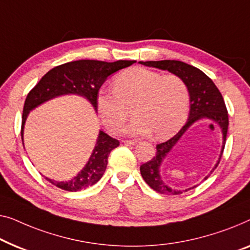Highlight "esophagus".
Segmentation results:
<instances>
[{"mask_svg":"<svg viewBox=\"0 0 250 250\" xmlns=\"http://www.w3.org/2000/svg\"><path fill=\"white\" fill-rule=\"evenodd\" d=\"M123 143L126 144V146H135L137 143V141H133V140H125L123 141Z\"/></svg>","mask_w":250,"mask_h":250,"instance_id":"esophagus-1","label":"esophagus"}]
</instances>
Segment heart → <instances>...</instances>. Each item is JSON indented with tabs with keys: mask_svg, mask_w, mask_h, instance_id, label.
<instances>
[{
	"mask_svg": "<svg viewBox=\"0 0 250 250\" xmlns=\"http://www.w3.org/2000/svg\"><path fill=\"white\" fill-rule=\"evenodd\" d=\"M113 84L114 90L101 89L97 96L101 119L110 131L121 127L132 104L135 117L124 128L129 135L153 132L158 139H166L185 124L189 91L178 75H162L146 67H131L117 74Z\"/></svg>",
	"mask_w": 250,
	"mask_h": 250,
	"instance_id": "1",
	"label": "heart"
}]
</instances>
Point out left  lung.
Segmentation results:
<instances>
[{
    "instance_id": "1",
    "label": "left lung",
    "mask_w": 250,
    "mask_h": 250,
    "mask_svg": "<svg viewBox=\"0 0 250 250\" xmlns=\"http://www.w3.org/2000/svg\"><path fill=\"white\" fill-rule=\"evenodd\" d=\"M140 64L146 65V66L157 67L160 70H167L170 73L178 75L182 78L187 84L188 91H189V100H190V109H189V116H188L187 123L183 126L182 129L176 134L171 139L166 141L164 143L158 144L157 152L155 155L151 159L150 161L146 162L140 167L141 175H142L143 179L149 185L152 189L158 191L160 194L165 195H178L182 194V190L173 189V188L169 187L164 180H162L160 176V167L162 161L167 157V154L175 144L178 142L180 137L184 135L188 128L190 127L194 123L201 119H206V121H212V123L219 125L221 128L223 134V146L221 150V154L218 162H216L214 170L221 160L224 144H226L227 140V132H228V125H229V116H228V110L224 104L223 97L219 89L216 88L211 79L208 75L203 73L200 68L191 66L189 64H186L180 61H147V62H139ZM212 170V171H213ZM211 171V172H212ZM208 176L205 177L208 179ZM196 186H194L195 188ZM191 189V188H188ZM185 189L184 191H187Z\"/></svg>"
}]
</instances>
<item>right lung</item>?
<instances>
[{
	"label": "right lung",
	"instance_id": "right-lung-1",
	"mask_svg": "<svg viewBox=\"0 0 250 250\" xmlns=\"http://www.w3.org/2000/svg\"><path fill=\"white\" fill-rule=\"evenodd\" d=\"M134 63L135 61H117L108 63L95 60H80L59 65L47 72L42 80L30 90L24 101L21 124L22 142L23 126L29 111L47 100L70 93L84 97L97 110V96L106 79L110 74ZM118 146V140L113 139L108 134L100 131L88 164L81 170V172L78 173L77 177L68 182H54L52 179H46L56 187L67 191H78L95 185L106 170L109 153Z\"/></svg>",
	"mask_w": 250,
	"mask_h": 250
}]
</instances>
